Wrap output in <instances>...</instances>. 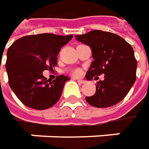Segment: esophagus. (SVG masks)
Returning a JSON list of instances; mask_svg holds the SVG:
<instances>
[{
	"label": "esophagus",
	"instance_id": "1",
	"mask_svg": "<svg viewBox=\"0 0 149 149\" xmlns=\"http://www.w3.org/2000/svg\"><path fill=\"white\" fill-rule=\"evenodd\" d=\"M77 82H79L80 84H84V83H86V81L81 80V79H78V80H77Z\"/></svg>",
	"mask_w": 149,
	"mask_h": 149
}]
</instances>
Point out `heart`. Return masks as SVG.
I'll list each match as a JSON object with an SVG mask.
<instances>
[{
  "instance_id": "1",
  "label": "heart",
  "mask_w": 149,
  "mask_h": 149,
  "mask_svg": "<svg viewBox=\"0 0 149 149\" xmlns=\"http://www.w3.org/2000/svg\"><path fill=\"white\" fill-rule=\"evenodd\" d=\"M81 74V71L80 69H75L72 71V75L75 77H78Z\"/></svg>"
}]
</instances>
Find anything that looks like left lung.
<instances>
[{
  "label": "left lung",
  "instance_id": "1",
  "mask_svg": "<svg viewBox=\"0 0 149 149\" xmlns=\"http://www.w3.org/2000/svg\"><path fill=\"white\" fill-rule=\"evenodd\" d=\"M76 39L92 49L94 61L86 78L92 80L104 74V79L97 82L95 94L86 97L87 103L101 108L116 105L136 81L137 60L132 46L118 35L100 30L77 35Z\"/></svg>",
  "mask_w": 149,
  "mask_h": 149
}]
</instances>
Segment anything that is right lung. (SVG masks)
<instances>
[{"label": "right lung", "instance_id": "obj_1", "mask_svg": "<svg viewBox=\"0 0 149 149\" xmlns=\"http://www.w3.org/2000/svg\"><path fill=\"white\" fill-rule=\"evenodd\" d=\"M72 36L50 33L29 35L18 39L9 47L6 62L8 82L24 105L44 110L60 99L65 82L70 78L60 75L50 81L42 72L53 70L60 50Z\"/></svg>", "mask_w": 149, "mask_h": 149}]
</instances>
